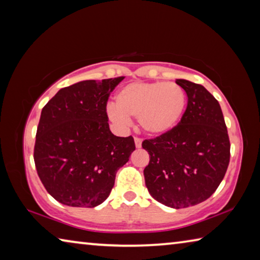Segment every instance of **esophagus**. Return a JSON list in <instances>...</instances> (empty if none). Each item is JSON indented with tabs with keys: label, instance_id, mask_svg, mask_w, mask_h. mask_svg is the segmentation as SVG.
Here are the masks:
<instances>
[{
	"label": "esophagus",
	"instance_id": "obj_1",
	"mask_svg": "<svg viewBox=\"0 0 260 260\" xmlns=\"http://www.w3.org/2000/svg\"><path fill=\"white\" fill-rule=\"evenodd\" d=\"M134 142H135V147L136 148H141V146H142V140L139 139V138H135L134 139Z\"/></svg>",
	"mask_w": 260,
	"mask_h": 260
}]
</instances>
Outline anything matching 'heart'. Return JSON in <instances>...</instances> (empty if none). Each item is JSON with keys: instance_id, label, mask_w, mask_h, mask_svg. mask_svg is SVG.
Wrapping results in <instances>:
<instances>
[{"instance_id": "b5f03b06", "label": "heart", "mask_w": 260, "mask_h": 260, "mask_svg": "<svg viewBox=\"0 0 260 260\" xmlns=\"http://www.w3.org/2000/svg\"><path fill=\"white\" fill-rule=\"evenodd\" d=\"M187 95L182 87L172 82H131L121 87L110 105V119L127 125L138 118L148 135L161 136L177 127L186 113Z\"/></svg>"}]
</instances>
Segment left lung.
<instances>
[{
    "mask_svg": "<svg viewBox=\"0 0 260 260\" xmlns=\"http://www.w3.org/2000/svg\"><path fill=\"white\" fill-rule=\"evenodd\" d=\"M175 82L187 94L186 113L169 134L143 141L150 156L143 174L153 199L181 209L202 203L217 190L230 164L231 143L213 95L199 83Z\"/></svg>",
    "mask_w": 260,
    "mask_h": 260,
    "instance_id": "1",
    "label": "left lung"
}]
</instances>
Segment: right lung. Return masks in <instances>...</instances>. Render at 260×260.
Returning a JSON list of instances; mask_svg holds the SVG:
<instances>
[{
	"instance_id": "right-lung-1",
	"label": "right lung",
	"mask_w": 260,
	"mask_h": 260,
	"mask_svg": "<svg viewBox=\"0 0 260 260\" xmlns=\"http://www.w3.org/2000/svg\"><path fill=\"white\" fill-rule=\"evenodd\" d=\"M124 77L61 88L41 111L34 147L39 178L59 203L95 208L108 199L117 171L135 150L132 136L111 133L109 95Z\"/></svg>"
}]
</instances>
